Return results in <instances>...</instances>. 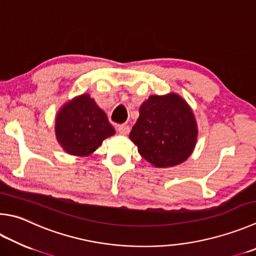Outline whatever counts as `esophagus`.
<instances>
[{
  "label": "esophagus",
  "instance_id": "esophagus-1",
  "mask_svg": "<svg viewBox=\"0 0 256 256\" xmlns=\"http://www.w3.org/2000/svg\"><path fill=\"white\" fill-rule=\"evenodd\" d=\"M118 131L120 134H124V136H126V134L130 133V126L126 124H120L118 126Z\"/></svg>",
  "mask_w": 256,
  "mask_h": 256
}]
</instances>
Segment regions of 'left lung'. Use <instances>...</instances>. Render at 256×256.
I'll return each mask as SVG.
<instances>
[{"label": "left lung", "instance_id": "obj_1", "mask_svg": "<svg viewBox=\"0 0 256 256\" xmlns=\"http://www.w3.org/2000/svg\"><path fill=\"white\" fill-rule=\"evenodd\" d=\"M198 136L192 110L182 97L152 95L140 106L130 138L140 154L156 168L182 164L192 154Z\"/></svg>", "mask_w": 256, "mask_h": 256}]
</instances>
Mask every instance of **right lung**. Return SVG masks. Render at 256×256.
<instances>
[{
  "mask_svg": "<svg viewBox=\"0 0 256 256\" xmlns=\"http://www.w3.org/2000/svg\"><path fill=\"white\" fill-rule=\"evenodd\" d=\"M56 138L69 154L90 156L115 134L108 116L88 94L64 104L56 118Z\"/></svg>",
  "mask_w": 256,
  "mask_h": 256,
  "instance_id": "1",
  "label": "right lung"
}]
</instances>
